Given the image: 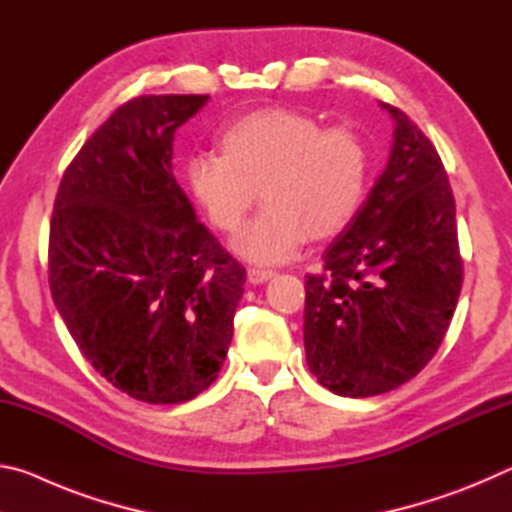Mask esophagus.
<instances>
[{"label": "esophagus", "instance_id": "obj_1", "mask_svg": "<svg viewBox=\"0 0 512 512\" xmlns=\"http://www.w3.org/2000/svg\"><path fill=\"white\" fill-rule=\"evenodd\" d=\"M273 275H275L273 268H248V282H250V284L268 282Z\"/></svg>", "mask_w": 512, "mask_h": 512}]
</instances>
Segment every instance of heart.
I'll return each instance as SVG.
<instances>
[{
    "instance_id": "b5f03b06",
    "label": "heart",
    "mask_w": 512,
    "mask_h": 512,
    "mask_svg": "<svg viewBox=\"0 0 512 512\" xmlns=\"http://www.w3.org/2000/svg\"><path fill=\"white\" fill-rule=\"evenodd\" d=\"M219 146L221 155H189L183 180L221 232L244 223L262 187L266 207L232 241L250 262H287L309 235H341L366 203L372 153L352 128H323L305 112L266 108L225 124Z\"/></svg>"
}]
</instances>
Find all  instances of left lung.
I'll return each mask as SVG.
<instances>
[{
	"instance_id": "1",
	"label": "left lung",
	"mask_w": 512,
	"mask_h": 512,
	"mask_svg": "<svg viewBox=\"0 0 512 512\" xmlns=\"http://www.w3.org/2000/svg\"><path fill=\"white\" fill-rule=\"evenodd\" d=\"M393 144L357 219L305 282L307 366L343 397L393 391L440 348L463 284L456 205L438 151L388 103Z\"/></svg>"
}]
</instances>
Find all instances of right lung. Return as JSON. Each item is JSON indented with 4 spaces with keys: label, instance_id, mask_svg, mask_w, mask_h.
Listing matches in <instances>:
<instances>
[{
    "label": "right lung",
    "instance_id": "add662e5",
    "mask_svg": "<svg viewBox=\"0 0 512 512\" xmlns=\"http://www.w3.org/2000/svg\"><path fill=\"white\" fill-rule=\"evenodd\" d=\"M207 94L112 112L69 164L49 228V287L101 377L149 404L194 400L228 354L246 268L198 221L171 171L173 135Z\"/></svg>",
    "mask_w": 512,
    "mask_h": 512
}]
</instances>
